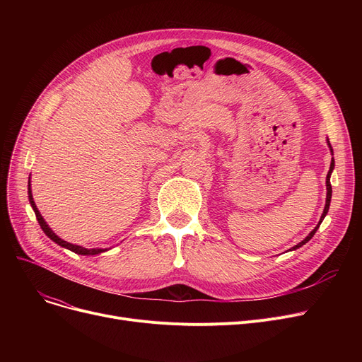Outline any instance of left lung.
<instances>
[{
	"instance_id": "obj_1",
	"label": "left lung",
	"mask_w": 362,
	"mask_h": 362,
	"mask_svg": "<svg viewBox=\"0 0 362 362\" xmlns=\"http://www.w3.org/2000/svg\"><path fill=\"white\" fill-rule=\"evenodd\" d=\"M327 145H329V148H330V152H332V156H333V148H332V145H330V141L327 139ZM333 168H334V160L332 158V163H330V170H329V173H327V177H326V189H327V195H326V206H325V211H322V214H321V217H320V221H318V224L314 227L313 229V232L303 239L302 242H299L298 245H295L293 248H291V251H295V250H298V248H300L302 245H305L314 235H315V232H317V229L320 227V224H321V221L325 220V217L327 216V213H329V208H330V201H332V185H330V176H332V173H333Z\"/></svg>"
}]
</instances>
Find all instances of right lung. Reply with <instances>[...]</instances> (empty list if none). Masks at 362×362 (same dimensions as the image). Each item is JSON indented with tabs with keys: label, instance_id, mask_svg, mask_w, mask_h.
Wrapping results in <instances>:
<instances>
[{
	"label": "right lung",
	"instance_id": "add662e5",
	"mask_svg": "<svg viewBox=\"0 0 362 362\" xmlns=\"http://www.w3.org/2000/svg\"><path fill=\"white\" fill-rule=\"evenodd\" d=\"M28 195H29L30 206L33 208V213H35V216H36L37 223H40V226H41V229H42V230H44V233H45V235H47L52 242H55L57 245H60V246H63V248H66V250H69V251H71V252H74V254H79V255H98V254H103V252H105V251L111 250V248H89V250H88V248H83V246H81V245L70 243V242H67V240L62 239L60 236H57V235L52 232L51 227L47 224V221L44 220V217L41 216L40 210H37V208H36V204H35L33 197H32L30 177H29V185H28Z\"/></svg>",
	"mask_w": 362,
	"mask_h": 362
}]
</instances>
